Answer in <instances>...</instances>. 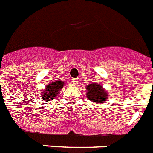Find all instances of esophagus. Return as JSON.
Wrapping results in <instances>:
<instances>
[{"mask_svg": "<svg viewBox=\"0 0 153 153\" xmlns=\"http://www.w3.org/2000/svg\"><path fill=\"white\" fill-rule=\"evenodd\" d=\"M78 80L77 79V78H74V79H72V84L75 85H76L77 84H78Z\"/></svg>", "mask_w": 153, "mask_h": 153, "instance_id": "34e87169", "label": "esophagus"}]
</instances>
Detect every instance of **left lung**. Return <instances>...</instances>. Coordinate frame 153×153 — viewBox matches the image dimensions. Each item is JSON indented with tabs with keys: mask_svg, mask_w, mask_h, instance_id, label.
Returning a JSON list of instances; mask_svg holds the SVG:
<instances>
[{
	"mask_svg": "<svg viewBox=\"0 0 153 153\" xmlns=\"http://www.w3.org/2000/svg\"><path fill=\"white\" fill-rule=\"evenodd\" d=\"M87 97L93 102L97 104L104 102L107 97V93L100 85L93 83L86 87Z\"/></svg>",
	"mask_w": 153,
	"mask_h": 153,
	"instance_id": "left-lung-1",
	"label": "left lung"
}]
</instances>
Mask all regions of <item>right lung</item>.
Returning a JSON list of instances; mask_svg holds the SVG:
<instances>
[{
    "mask_svg": "<svg viewBox=\"0 0 153 153\" xmlns=\"http://www.w3.org/2000/svg\"><path fill=\"white\" fill-rule=\"evenodd\" d=\"M64 82L61 81H56L54 82H52L51 84L46 86V90L42 92V94L41 96L43 100H52L57 96L59 92L62 89V88L64 85Z\"/></svg>",
    "mask_w": 153,
    "mask_h": 153,
    "instance_id": "obj_1",
    "label": "right lung"
}]
</instances>
